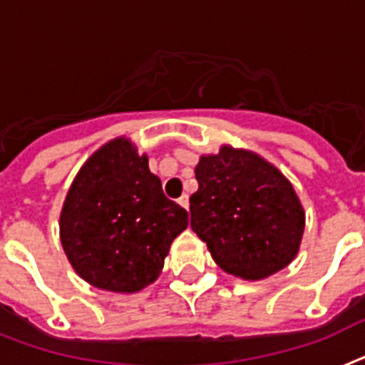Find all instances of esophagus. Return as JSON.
<instances>
[{
    "instance_id": "obj_1",
    "label": "esophagus",
    "mask_w": 365,
    "mask_h": 365,
    "mask_svg": "<svg viewBox=\"0 0 365 365\" xmlns=\"http://www.w3.org/2000/svg\"><path fill=\"white\" fill-rule=\"evenodd\" d=\"M179 205H180V207H185V209L188 210V207H190L188 195H182V197H179Z\"/></svg>"
}]
</instances>
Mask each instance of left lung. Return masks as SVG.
I'll return each instance as SVG.
<instances>
[{"label":"left lung","instance_id":"8db88e82","mask_svg":"<svg viewBox=\"0 0 365 365\" xmlns=\"http://www.w3.org/2000/svg\"><path fill=\"white\" fill-rule=\"evenodd\" d=\"M190 225L220 269L257 282L291 264L306 212L291 180L263 156L222 145L195 165Z\"/></svg>","mask_w":365,"mask_h":365}]
</instances>
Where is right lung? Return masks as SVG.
Listing matches in <instances>:
<instances>
[{"label": "right lung", "mask_w": 365, "mask_h": 365, "mask_svg": "<svg viewBox=\"0 0 365 365\" xmlns=\"http://www.w3.org/2000/svg\"><path fill=\"white\" fill-rule=\"evenodd\" d=\"M188 212L162 192L149 158L126 135L93 153L72 180L59 215V239L74 272L110 293L155 284Z\"/></svg>", "instance_id": "obj_1"}]
</instances>
